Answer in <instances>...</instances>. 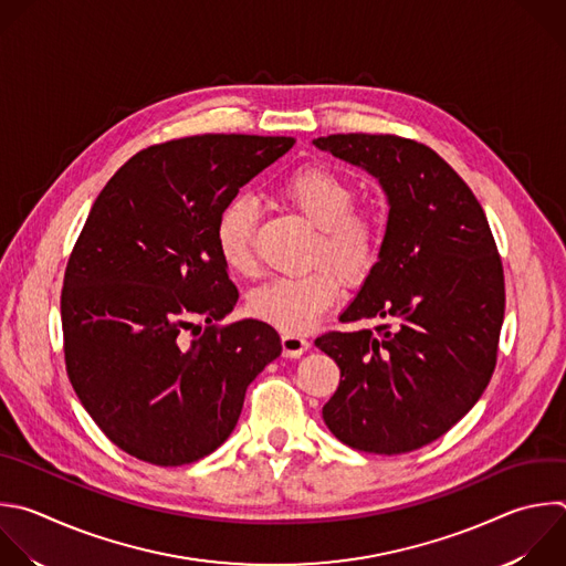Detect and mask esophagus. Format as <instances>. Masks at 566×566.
Masks as SVG:
<instances>
[{
	"mask_svg": "<svg viewBox=\"0 0 566 566\" xmlns=\"http://www.w3.org/2000/svg\"><path fill=\"white\" fill-rule=\"evenodd\" d=\"M311 346V342L304 335L297 333H282V353L286 357H297L302 355L306 348Z\"/></svg>",
	"mask_w": 566,
	"mask_h": 566,
	"instance_id": "1",
	"label": "esophagus"
}]
</instances>
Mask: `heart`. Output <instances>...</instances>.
I'll return each instance as SVG.
<instances>
[{
  "instance_id": "obj_1",
  "label": "heart",
  "mask_w": 566,
  "mask_h": 566,
  "mask_svg": "<svg viewBox=\"0 0 566 566\" xmlns=\"http://www.w3.org/2000/svg\"><path fill=\"white\" fill-rule=\"evenodd\" d=\"M277 198L302 216L317 235L308 264L319 266L300 277H275L253 291L251 313L282 333L308 328L339 295V281L346 286L364 284L380 262L385 247L382 222L368 211L355 209L357 188L342 172L308 164L291 170L277 181ZM260 211L247 196L224 205L216 220V251L222 264L238 275L255 271V231ZM334 270L331 272L325 266Z\"/></svg>"
}]
</instances>
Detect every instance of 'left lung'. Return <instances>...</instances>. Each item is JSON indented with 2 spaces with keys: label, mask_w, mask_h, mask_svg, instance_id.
Segmentation results:
<instances>
[{
  "label": "left lung",
  "mask_w": 566,
  "mask_h": 566,
  "mask_svg": "<svg viewBox=\"0 0 566 566\" xmlns=\"http://www.w3.org/2000/svg\"><path fill=\"white\" fill-rule=\"evenodd\" d=\"M313 144L378 177L391 207L380 262L342 313L382 324L315 339L339 366L322 418L357 451L409 453L460 422L491 380L502 260L473 191L433 148L368 133Z\"/></svg>",
  "instance_id": "8db88e82"
}]
</instances>
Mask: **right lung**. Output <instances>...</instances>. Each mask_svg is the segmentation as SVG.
Listing matches in <instances>:
<instances>
[{"instance_id": "1", "label": "right lung", "mask_w": 566, "mask_h": 566, "mask_svg": "<svg viewBox=\"0 0 566 566\" xmlns=\"http://www.w3.org/2000/svg\"><path fill=\"white\" fill-rule=\"evenodd\" d=\"M293 144L235 133L153 144L97 196L64 273V359L80 402L128 455L181 467L213 453L280 355L269 324H218L240 293L213 231L224 205ZM196 318L208 326L188 343Z\"/></svg>"}]
</instances>
